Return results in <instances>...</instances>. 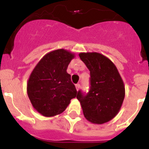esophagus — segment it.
<instances>
[{"label":"esophagus","mask_w":149,"mask_h":149,"mask_svg":"<svg viewBox=\"0 0 149 149\" xmlns=\"http://www.w3.org/2000/svg\"><path fill=\"white\" fill-rule=\"evenodd\" d=\"M79 88H80V84H76V90L79 91Z\"/></svg>","instance_id":"1"}]
</instances>
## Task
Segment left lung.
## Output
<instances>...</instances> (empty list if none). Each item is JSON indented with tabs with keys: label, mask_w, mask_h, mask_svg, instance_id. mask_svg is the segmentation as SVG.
Masks as SVG:
<instances>
[{
	"label": "left lung",
	"mask_w": 149,
	"mask_h": 149,
	"mask_svg": "<svg viewBox=\"0 0 149 149\" xmlns=\"http://www.w3.org/2000/svg\"><path fill=\"white\" fill-rule=\"evenodd\" d=\"M90 71V89L86 96L79 91L84 116L91 123L102 125L113 119L120 111L125 96L123 80L114 63L97 52L79 53Z\"/></svg>",
	"instance_id": "8db88e82"
}]
</instances>
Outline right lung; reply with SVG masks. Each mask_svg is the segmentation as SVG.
Here are the masks:
<instances>
[{
  "label": "right lung",
  "mask_w": 149,
  "mask_h": 149,
  "mask_svg": "<svg viewBox=\"0 0 149 149\" xmlns=\"http://www.w3.org/2000/svg\"><path fill=\"white\" fill-rule=\"evenodd\" d=\"M74 53L65 49L46 54L29 76L27 92L33 108L46 117L60 114L77 91L67 73Z\"/></svg>",
  "instance_id": "add662e5"
}]
</instances>
